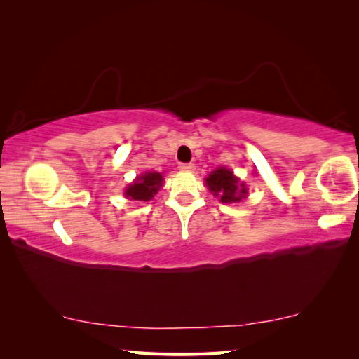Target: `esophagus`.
<instances>
[{"label": "esophagus", "instance_id": "34e87169", "mask_svg": "<svg viewBox=\"0 0 359 359\" xmlns=\"http://www.w3.org/2000/svg\"><path fill=\"white\" fill-rule=\"evenodd\" d=\"M179 169H182V171H193L194 165H193V163H180Z\"/></svg>", "mask_w": 359, "mask_h": 359}]
</instances>
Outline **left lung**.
Listing matches in <instances>:
<instances>
[{
    "label": "left lung",
    "instance_id": "obj_1",
    "mask_svg": "<svg viewBox=\"0 0 359 359\" xmlns=\"http://www.w3.org/2000/svg\"><path fill=\"white\" fill-rule=\"evenodd\" d=\"M205 185L220 203H239L248 194V188L228 168H217L205 179Z\"/></svg>",
    "mask_w": 359,
    "mask_h": 359
}]
</instances>
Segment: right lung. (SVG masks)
Listing matches in <instances>:
<instances>
[{
  "mask_svg": "<svg viewBox=\"0 0 359 359\" xmlns=\"http://www.w3.org/2000/svg\"><path fill=\"white\" fill-rule=\"evenodd\" d=\"M163 175L160 172H144L126 188L125 196L136 201H150L163 187Z\"/></svg>",
  "mask_w": 359,
  "mask_h": 359,
  "instance_id": "right-lung-1",
  "label": "right lung"
}]
</instances>
